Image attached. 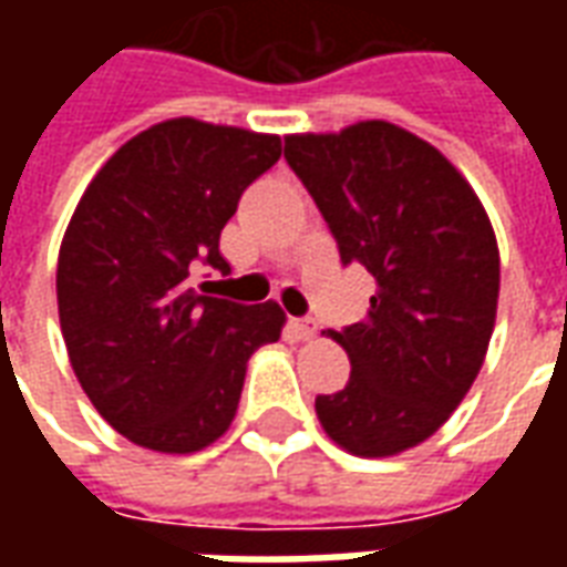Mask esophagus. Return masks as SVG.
I'll return each mask as SVG.
<instances>
[{"mask_svg":"<svg viewBox=\"0 0 567 567\" xmlns=\"http://www.w3.org/2000/svg\"><path fill=\"white\" fill-rule=\"evenodd\" d=\"M291 331L300 337V340H312L319 333V324L316 319H291Z\"/></svg>","mask_w":567,"mask_h":567,"instance_id":"esophagus-1","label":"esophagus"}]
</instances>
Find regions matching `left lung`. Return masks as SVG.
I'll return each mask as SVG.
<instances>
[{
	"label": "left lung",
	"instance_id": "left-lung-1",
	"mask_svg": "<svg viewBox=\"0 0 567 567\" xmlns=\"http://www.w3.org/2000/svg\"><path fill=\"white\" fill-rule=\"evenodd\" d=\"M285 161L340 260L377 282L368 319L328 331L352 377L316 398L321 427L364 458L419 446L462 404L492 340L501 258L486 209L434 145L389 121L288 136Z\"/></svg>",
	"mask_w": 567,
	"mask_h": 567
}]
</instances>
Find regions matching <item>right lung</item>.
I'll list each match as a JSON object with an SVG mask.
<instances>
[{"mask_svg":"<svg viewBox=\"0 0 567 567\" xmlns=\"http://www.w3.org/2000/svg\"><path fill=\"white\" fill-rule=\"evenodd\" d=\"M282 140L194 117L142 130L105 161L66 227L56 307L81 389L136 446L187 455L230 427L255 349L276 343L279 303L199 295L230 272L224 224Z\"/></svg>","mask_w":567,"mask_h":567,"instance_id":"1","label":"right lung"}]
</instances>
